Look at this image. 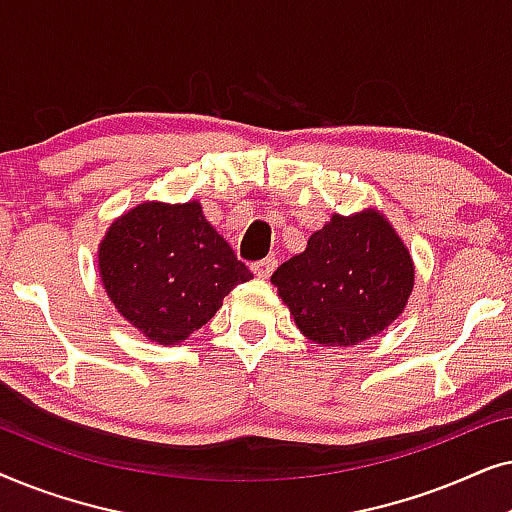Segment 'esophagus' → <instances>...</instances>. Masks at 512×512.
Here are the masks:
<instances>
[{"mask_svg":"<svg viewBox=\"0 0 512 512\" xmlns=\"http://www.w3.org/2000/svg\"><path fill=\"white\" fill-rule=\"evenodd\" d=\"M275 268H277L275 258H263V261L251 265V272H254L258 279H268L272 272H275Z\"/></svg>","mask_w":512,"mask_h":512,"instance_id":"34e87169","label":"esophagus"}]
</instances>
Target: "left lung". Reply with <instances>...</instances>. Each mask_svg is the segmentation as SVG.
<instances>
[{
  "label": "left lung",
  "mask_w": 512,
  "mask_h": 512,
  "mask_svg": "<svg viewBox=\"0 0 512 512\" xmlns=\"http://www.w3.org/2000/svg\"><path fill=\"white\" fill-rule=\"evenodd\" d=\"M415 261L380 209L331 219L270 282L298 331L319 347H352L401 317L415 289Z\"/></svg>",
  "instance_id": "8db88e82"
}]
</instances>
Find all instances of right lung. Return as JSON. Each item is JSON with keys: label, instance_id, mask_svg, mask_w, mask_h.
Instances as JSON below:
<instances>
[{"label": "right lung", "instance_id": "add662e5", "mask_svg": "<svg viewBox=\"0 0 512 512\" xmlns=\"http://www.w3.org/2000/svg\"><path fill=\"white\" fill-rule=\"evenodd\" d=\"M97 270L118 314L165 347L188 340L254 277L198 200H146L123 212L97 247Z\"/></svg>", "mask_w": 512, "mask_h": 512}]
</instances>
